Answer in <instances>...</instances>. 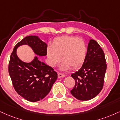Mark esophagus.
Masks as SVG:
<instances>
[{"label":"esophagus","mask_w":120,"mask_h":120,"mask_svg":"<svg viewBox=\"0 0 120 120\" xmlns=\"http://www.w3.org/2000/svg\"><path fill=\"white\" fill-rule=\"evenodd\" d=\"M57 76H58L59 78H60L65 77V75L64 74H61V73H59L58 75H57Z\"/></svg>","instance_id":"34e87169"}]
</instances>
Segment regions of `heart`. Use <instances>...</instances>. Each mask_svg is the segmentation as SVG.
Returning a JSON list of instances; mask_svg holds the SVG:
<instances>
[{"label": "heart", "mask_w": 120, "mask_h": 120, "mask_svg": "<svg viewBox=\"0 0 120 120\" xmlns=\"http://www.w3.org/2000/svg\"><path fill=\"white\" fill-rule=\"evenodd\" d=\"M86 47L83 40L76 37L63 36L56 37L47 49V57L51 66H56L60 61L61 70L76 68L83 64L86 58Z\"/></svg>", "instance_id": "heart-1"}]
</instances>
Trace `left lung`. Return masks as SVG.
I'll return each mask as SVG.
<instances>
[{"instance_id": "left-lung-1", "label": "left lung", "mask_w": 120, "mask_h": 120, "mask_svg": "<svg viewBox=\"0 0 120 120\" xmlns=\"http://www.w3.org/2000/svg\"><path fill=\"white\" fill-rule=\"evenodd\" d=\"M106 69L103 51L97 41L90 40L83 65L71 75L75 82L71 94L80 101L94 98L103 88Z\"/></svg>"}]
</instances>
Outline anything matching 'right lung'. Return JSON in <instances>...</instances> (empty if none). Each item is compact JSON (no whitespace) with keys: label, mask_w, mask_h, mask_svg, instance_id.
Here are the masks:
<instances>
[{"label":"right lung","mask_w":120,"mask_h":120,"mask_svg":"<svg viewBox=\"0 0 120 120\" xmlns=\"http://www.w3.org/2000/svg\"><path fill=\"white\" fill-rule=\"evenodd\" d=\"M26 45L40 56L47 55V45L37 36H29L15 46L11 58L8 70L17 93L30 102H37L48 94L57 78V74L51 66L45 64L35 56L30 63L18 58L17 49Z\"/></svg>","instance_id":"add662e5"}]
</instances>
